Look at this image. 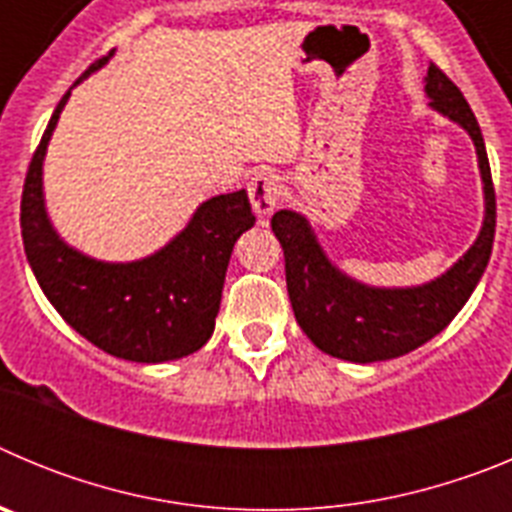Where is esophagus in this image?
<instances>
[{
  "mask_svg": "<svg viewBox=\"0 0 512 512\" xmlns=\"http://www.w3.org/2000/svg\"><path fill=\"white\" fill-rule=\"evenodd\" d=\"M248 197H251L253 212L259 217H269L277 210L279 197H282V184L274 174H259L253 176L248 184Z\"/></svg>",
  "mask_w": 512,
  "mask_h": 512,
  "instance_id": "1",
  "label": "esophagus"
}]
</instances>
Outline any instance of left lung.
<instances>
[{"label": "left lung", "instance_id": "1", "mask_svg": "<svg viewBox=\"0 0 512 512\" xmlns=\"http://www.w3.org/2000/svg\"><path fill=\"white\" fill-rule=\"evenodd\" d=\"M431 110L456 122L472 138L485 194L482 228L464 256L436 279L413 287H374L354 279L320 246L302 212L279 210L271 230L284 248L287 292L305 336L328 356L354 364L390 361L438 336L467 305L487 269L495 241V189L482 130L472 107L436 66L423 79Z\"/></svg>", "mask_w": 512, "mask_h": 512}]
</instances>
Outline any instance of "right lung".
<instances>
[{
	"mask_svg": "<svg viewBox=\"0 0 512 512\" xmlns=\"http://www.w3.org/2000/svg\"><path fill=\"white\" fill-rule=\"evenodd\" d=\"M112 56L115 51L89 66L74 87ZM71 89L58 102L27 171L20 205L27 264L58 315L97 348L138 364L184 359L210 341L230 253L256 223L246 189L202 202L166 246L143 259L104 261L79 251L51 223L43 192L45 153Z\"/></svg>",
	"mask_w": 512,
	"mask_h": 512,
	"instance_id": "add662e5",
	"label": "right lung"
}]
</instances>
